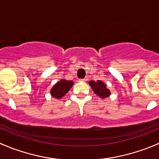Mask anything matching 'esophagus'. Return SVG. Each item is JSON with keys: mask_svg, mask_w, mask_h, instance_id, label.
<instances>
[{"mask_svg": "<svg viewBox=\"0 0 159 159\" xmlns=\"http://www.w3.org/2000/svg\"><path fill=\"white\" fill-rule=\"evenodd\" d=\"M87 81V78H81V79H80V81Z\"/></svg>", "mask_w": 159, "mask_h": 159, "instance_id": "obj_1", "label": "esophagus"}]
</instances>
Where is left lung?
<instances>
[{
    "label": "left lung",
    "instance_id": "obj_1",
    "mask_svg": "<svg viewBox=\"0 0 159 159\" xmlns=\"http://www.w3.org/2000/svg\"><path fill=\"white\" fill-rule=\"evenodd\" d=\"M89 84L91 85V89H93L94 92L97 95H98L99 97L105 98L108 97L111 94L110 91L108 89H107L105 83L102 82V81H91L89 82Z\"/></svg>",
    "mask_w": 159,
    "mask_h": 159
}]
</instances>
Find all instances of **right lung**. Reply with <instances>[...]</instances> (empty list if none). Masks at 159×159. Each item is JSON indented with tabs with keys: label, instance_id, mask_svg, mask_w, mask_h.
I'll return each instance as SVG.
<instances>
[{
	"label": "right lung",
	"instance_id": "obj_1",
	"mask_svg": "<svg viewBox=\"0 0 159 159\" xmlns=\"http://www.w3.org/2000/svg\"><path fill=\"white\" fill-rule=\"evenodd\" d=\"M72 85H73V82L71 81L61 80L59 82L54 84V87L51 89V95L56 98H61L67 94V92L69 91Z\"/></svg>",
	"mask_w": 159,
	"mask_h": 159
}]
</instances>
